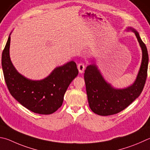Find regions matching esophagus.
<instances>
[{"label": "esophagus", "instance_id": "1", "mask_svg": "<svg viewBox=\"0 0 150 150\" xmlns=\"http://www.w3.org/2000/svg\"><path fill=\"white\" fill-rule=\"evenodd\" d=\"M78 68V70L79 71L80 73H83L84 71V69H85V66H84V65L82 63H81L78 65L77 66Z\"/></svg>", "mask_w": 150, "mask_h": 150}]
</instances>
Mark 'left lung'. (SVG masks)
Segmentation results:
<instances>
[{"instance_id": "8db88e82", "label": "left lung", "mask_w": 150, "mask_h": 150, "mask_svg": "<svg viewBox=\"0 0 150 150\" xmlns=\"http://www.w3.org/2000/svg\"><path fill=\"white\" fill-rule=\"evenodd\" d=\"M127 31L135 34L142 53L140 69L131 85L123 88L113 87L103 78L96 59L92 60V63L86 67L84 73L89 107L99 115H113L125 110L140 96L146 83L149 59L147 48L137 30L128 27Z\"/></svg>"}]
</instances>
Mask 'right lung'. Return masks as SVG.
<instances>
[{
	"label": "right lung",
	"instance_id": "1",
	"mask_svg": "<svg viewBox=\"0 0 150 150\" xmlns=\"http://www.w3.org/2000/svg\"><path fill=\"white\" fill-rule=\"evenodd\" d=\"M2 54V67L12 96L24 107L35 113L49 115L60 108L68 86L77 77L75 62L71 61L56 67L47 77L31 80L20 74L10 56V35Z\"/></svg>",
	"mask_w": 150,
	"mask_h": 150
}]
</instances>
